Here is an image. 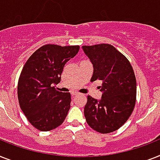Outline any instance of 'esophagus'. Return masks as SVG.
<instances>
[{
    "label": "esophagus",
    "mask_w": 160,
    "mask_h": 160,
    "mask_svg": "<svg viewBox=\"0 0 160 160\" xmlns=\"http://www.w3.org/2000/svg\"><path fill=\"white\" fill-rule=\"evenodd\" d=\"M72 95H78V94H80V93H78V92H72V93H71Z\"/></svg>",
    "instance_id": "34e87169"
}]
</instances>
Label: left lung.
Instances as JSON below:
<instances>
[{
	"mask_svg": "<svg viewBox=\"0 0 160 160\" xmlns=\"http://www.w3.org/2000/svg\"><path fill=\"white\" fill-rule=\"evenodd\" d=\"M93 67L90 81L101 80L102 98L88 95L84 113L88 125L106 134L119 129L132 115L136 99V80L125 56L110 44L83 46Z\"/></svg>",
	"mask_w": 160,
	"mask_h": 160,
	"instance_id": "obj_1",
	"label": "left lung"
}]
</instances>
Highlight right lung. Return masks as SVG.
Segmentation results:
<instances>
[{
	"label": "right lung",
	"instance_id": "obj_1",
	"mask_svg": "<svg viewBox=\"0 0 160 160\" xmlns=\"http://www.w3.org/2000/svg\"><path fill=\"white\" fill-rule=\"evenodd\" d=\"M80 46L47 44L35 51L24 64L18 82V99L28 121L42 132L59 127L71 108V93L56 89L64 66Z\"/></svg>",
	"mask_w": 160,
	"mask_h": 160
}]
</instances>
